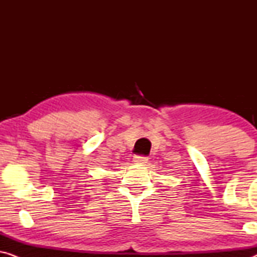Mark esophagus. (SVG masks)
<instances>
[{
	"label": "esophagus",
	"mask_w": 257,
	"mask_h": 257,
	"mask_svg": "<svg viewBox=\"0 0 257 257\" xmlns=\"http://www.w3.org/2000/svg\"><path fill=\"white\" fill-rule=\"evenodd\" d=\"M136 164H140V165H145L147 161H149V158L146 157H140V156H137L135 157V159H133Z\"/></svg>",
	"instance_id": "34e87169"
}]
</instances>
